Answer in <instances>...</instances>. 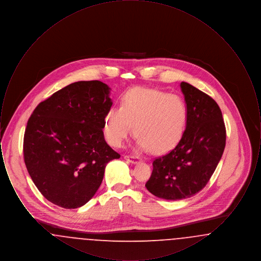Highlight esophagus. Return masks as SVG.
Returning a JSON list of instances; mask_svg holds the SVG:
<instances>
[{
	"mask_svg": "<svg viewBox=\"0 0 261 261\" xmlns=\"http://www.w3.org/2000/svg\"><path fill=\"white\" fill-rule=\"evenodd\" d=\"M124 160L127 162L133 163V164H137V163L141 162V159L137 155H124Z\"/></svg>",
	"mask_w": 261,
	"mask_h": 261,
	"instance_id": "obj_1",
	"label": "esophagus"
}]
</instances>
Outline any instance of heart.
Here are the masks:
<instances>
[{
  "mask_svg": "<svg viewBox=\"0 0 261 261\" xmlns=\"http://www.w3.org/2000/svg\"><path fill=\"white\" fill-rule=\"evenodd\" d=\"M188 112L179 96L158 89L134 88L121 98L120 109L106 114L103 132L110 144L120 147L132 126L141 149L163 152L174 148L186 129Z\"/></svg>",
  "mask_w": 261,
  "mask_h": 261,
  "instance_id": "b5f03b06",
  "label": "heart"
}]
</instances>
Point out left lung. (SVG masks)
I'll return each instance as SVG.
<instances>
[{
  "instance_id": "left-lung-1",
  "label": "left lung",
  "mask_w": 261,
  "mask_h": 261,
  "mask_svg": "<svg viewBox=\"0 0 261 261\" xmlns=\"http://www.w3.org/2000/svg\"><path fill=\"white\" fill-rule=\"evenodd\" d=\"M188 119L177 146L152 162L146 188L161 199L178 200L195 196L206 186L226 145V128L217 102L182 82Z\"/></svg>"
}]
</instances>
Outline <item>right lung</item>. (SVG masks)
<instances>
[{"instance_id": "obj_1", "label": "right lung", "mask_w": 261, "mask_h": 261, "mask_svg": "<svg viewBox=\"0 0 261 261\" xmlns=\"http://www.w3.org/2000/svg\"><path fill=\"white\" fill-rule=\"evenodd\" d=\"M107 84L79 81L41 101L23 139L27 171L56 205L77 208L94 197L108 162L120 154L107 144L103 121L112 101Z\"/></svg>"}]
</instances>
